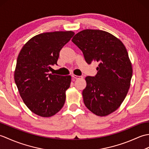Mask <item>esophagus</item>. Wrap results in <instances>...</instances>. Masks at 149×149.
Segmentation results:
<instances>
[{
	"mask_svg": "<svg viewBox=\"0 0 149 149\" xmlns=\"http://www.w3.org/2000/svg\"><path fill=\"white\" fill-rule=\"evenodd\" d=\"M72 77L73 79H77L83 78V77H82V76H79V75H74V74H72Z\"/></svg>",
	"mask_w": 149,
	"mask_h": 149,
	"instance_id": "obj_1",
	"label": "esophagus"
}]
</instances>
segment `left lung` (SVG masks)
<instances>
[{
	"label": "left lung",
	"instance_id": "1",
	"mask_svg": "<svg viewBox=\"0 0 149 149\" xmlns=\"http://www.w3.org/2000/svg\"><path fill=\"white\" fill-rule=\"evenodd\" d=\"M72 41L88 64L99 63L95 76L85 78V106L97 116L109 115L121 105L130 87L132 68L125 47L113 34L97 29L81 31Z\"/></svg>",
	"mask_w": 149,
	"mask_h": 149
}]
</instances>
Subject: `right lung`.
Returning <instances> with one entry per match:
<instances>
[{
  "label": "right lung",
  "instance_id": "right-lung-1",
  "mask_svg": "<svg viewBox=\"0 0 149 149\" xmlns=\"http://www.w3.org/2000/svg\"><path fill=\"white\" fill-rule=\"evenodd\" d=\"M72 31L44 33L33 37L19 53L15 82L24 102L33 113L50 117L64 106L70 75L49 74L59 52L74 35Z\"/></svg>",
  "mask_w": 149,
  "mask_h": 149
}]
</instances>
